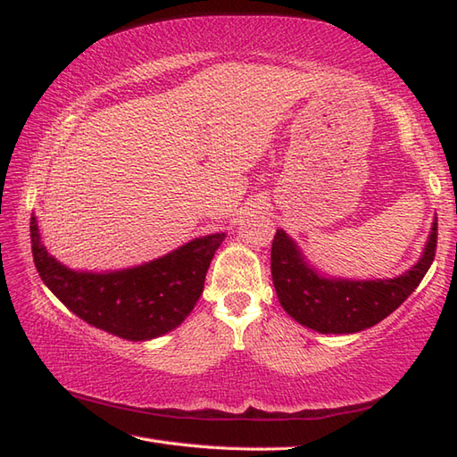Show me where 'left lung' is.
I'll return each mask as SVG.
<instances>
[{"label":"left lung","instance_id":"left-lung-1","mask_svg":"<svg viewBox=\"0 0 457 457\" xmlns=\"http://www.w3.org/2000/svg\"><path fill=\"white\" fill-rule=\"evenodd\" d=\"M438 223L419 263L396 278H328L310 267L296 244L277 229L270 247V275L278 303L298 324L320 334H355L395 312L420 285L436 255Z\"/></svg>","mask_w":457,"mask_h":457}]
</instances>
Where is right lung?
<instances>
[{"instance_id":"right-lung-1","label":"right lung","mask_w":457,"mask_h":457,"mask_svg":"<svg viewBox=\"0 0 457 457\" xmlns=\"http://www.w3.org/2000/svg\"><path fill=\"white\" fill-rule=\"evenodd\" d=\"M226 234L188 241L172 253L112 273H79L48 253L31 218L35 267L51 293L96 328L129 342H145L184 322L204 290L210 261Z\"/></svg>"}]
</instances>
